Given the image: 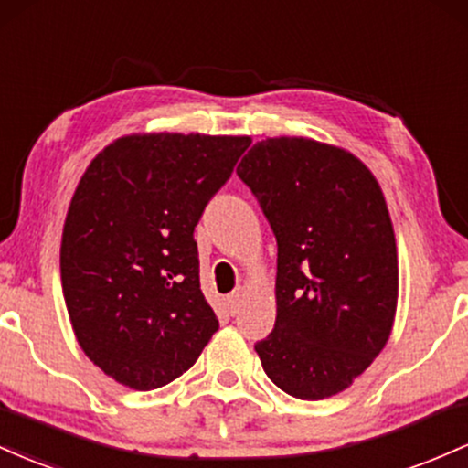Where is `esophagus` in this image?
Wrapping results in <instances>:
<instances>
[{
  "mask_svg": "<svg viewBox=\"0 0 468 468\" xmlns=\"http://www.w3.org/2000/svg\"><path fill=\"white\" fill-rule=\"evenodd\" d=\"M240 298H243V290H236V292H232L228 296V307L232 309V314H236V309H239Z\"/></svg>",
  "mask_w": 468,
  "mask_h": 468,
  "instance_id": "esophagus-1",
  "label": "esophagus"
}]
</instances>
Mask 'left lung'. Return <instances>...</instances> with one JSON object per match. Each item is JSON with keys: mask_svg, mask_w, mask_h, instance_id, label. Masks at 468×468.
Masks as SVG:
<instances>
[{"mask_svg": "<svg viewBox=\"0 0 468 468\" xmlns=\"http://www.w3.org/2000/svg\"><path fill=\"white\" fill-rule=\"evenodd\" d=\"M236 175L278 245L276 324L254 345L262 369L301 400L335 396L385 349L396 318L385 194L351 152L303 136L259 141Z\"/></svg>", "mask_w": 468, "mask_h": 468, "instance_id": "left-lung-1", "label": "left lung"}]
</instances>
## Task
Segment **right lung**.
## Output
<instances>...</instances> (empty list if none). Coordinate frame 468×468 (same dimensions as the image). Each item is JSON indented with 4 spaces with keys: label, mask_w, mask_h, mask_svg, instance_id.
Instances as JSON below:
<instances>
[{
    "label": "right lung",
    "mask_w": 468,
    "mask_h": 468,
    "mask_svg": "<svg viewBox=\"0 0 468 468\" xmlns=\"http://www.w3.org/2000/svg\"><path fill=\"white\" fill-rule=\"evenodd\" d=\"M250 136L130 134L92 159L61 236V287L83 354L136 391L186 374L218 329L194 228Z\"/></svg>",
    "instance_id": "add662e5"
}]
</instances>
